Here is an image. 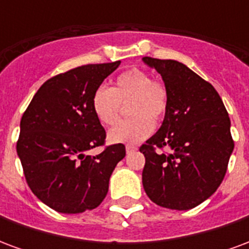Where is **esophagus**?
Wrapping results in <instances>:
<instances>
[{
	"mask_svg": "<svg viewBox=\"0 0 249 249\" xmlns=\"http://www.w3.org/2000/svg\"><path fill=\"white\" fill-rule=\"evenodd\" d=\"M125 151H126V153H132V152L137 151V146H136V145H126V146H125Z\"/></svg>",
	"mask_w": 249,
	"mask_h": 249,
	"instance_id": "34e87169",
	"label": "esophagus"
}]
</instances>
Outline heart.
Segmentation results:
<instances>
[{
  "instance_id": "b5f03b06",
  "label": "heart",
  "mask_w": 249,
  "mask_h": 249,
  "mask_svg": "<svg viewBox=\"0 0 249 249\" xmlns=\"http://www.w3.org/2000/svg\"><path fill=\"white\" fill-rule=\"evenodd\" d=\"M130 119L109 130L113 144H137L153 132V123L161 121L168 112L167 85L146 71L132 68L116 77L113 87H98L92 97L94 116L103 125H114L121 114V104H128Z\"/></svg>"
}]
</instances>
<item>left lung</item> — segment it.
Wrapping results in <instances>:
<instances>
[{
    "label": "left lung",
    "instance_id": "8db88e82",
    "mask_svg": "<svg viewBox=\"0 0 249 249\" xmlns=\"http://www.w3.org/2000/svg\"><path fill=\"white\" fill-rule=\"evenodd\" d=\"M142 60L161 74L169 92L162 125L140 146L145 157L142 185L160 207L195 208L216 192L227 173L235 146L230 116L216 89L188 66Z\"/></svg>",
    "mask_w": 249,
    "mask_h": 249
}]
</instances>
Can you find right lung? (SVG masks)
Listing matches in <instances>:
<instances>
[{"instance_id":"obj_1","label":"right lung","mask_w":249,"mask_h":249,"mask_svg":"<svg viewBox=\"0 0 249 249\" xmlns=\"http://www.w3.org/2000/svg\"><path fill=\"white\" fill-rule=\"evenodd\" d=\"M121 61L88 64L45 81L22 114L17 141L26 183L61 213H81L103 203L109 178L125 157L124 144L105 145L107 133L92 109L94 90Z\"/></svg>"}]
</instances>
